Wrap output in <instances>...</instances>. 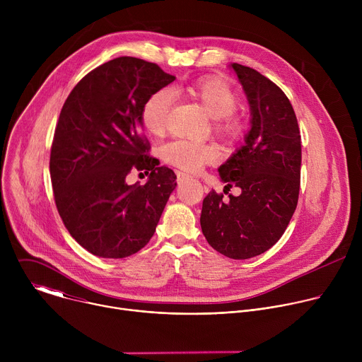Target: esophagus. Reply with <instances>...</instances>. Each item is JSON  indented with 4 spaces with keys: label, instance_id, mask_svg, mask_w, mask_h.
<instances>
[{
    "label": "esophagus",
    "instance_id": "esophagus-1",
    "mask_svg": "<svg viewBox=\"0 0 362 362\" xmlns=\"http://www.w3.org/2000/svg\"><path fill=\"white\" fill-rule=\"evenodd\" d=\"M189 179H190L189 175H186V173H183V172H177V182H179V183H183V182L189 180Z\"/></svg>",
    "mask_w": 362,
    "mask_h": 362
}]
</instances>
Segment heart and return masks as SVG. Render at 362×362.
Masks as SVG:
<instances>
[{
  "instance_id": "heart-1",
  "label": "heart",
  "mask_w": 362,
  "mask_h": 362,
  "mask_svg": "<svg viewBox=\"0 0 362 362\" xmlns=\"http://www.w3.org/2000/svg\"><path fill=\"white\" fill-rule=\"evenodd\" d=\"M176 95L186 94L196 100L209 117L215 119V132L226 141H238L243 134V122L235 116L239 100L235 91L222 80L199 78L186 86L173 88ZM169 88H160L147 97L141 107V124L153 136H160L166 130L168 116L175 101ZM163 160L187 173H199L204 166L215 163L219 151L208 143L173 140L162 148Z\"/></svg>"
}]
</instances>
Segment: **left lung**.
<instances>
[{"instance_id": "obj_1", "label": "left lung", "mask_w": 362, "mask_h": 362, "mask_svg": "<svg viewBox=\"0 0 362 362\" xmlns=\"http://www.w3.org/2000/svg\"><path fill=\"white\" fill-rule=\"evenodd\" d=\"M232 69L250 106V130L233 156L219 168L225 189L203 199L200 226L209 245L232 259H247L272 247L296 209L300 186V133L286 94L250 67ZM226 190H223L226 193Z\"/></svg>"}]
</instances>
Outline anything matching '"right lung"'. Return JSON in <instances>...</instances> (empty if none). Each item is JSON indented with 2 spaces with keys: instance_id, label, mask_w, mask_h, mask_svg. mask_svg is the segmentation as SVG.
Returning a JSON list of instances; mask_svg holds the SVG:
<instances>
[{
  "instance_id": "1",
  "label": "right lung",
  "mask_w": 362,
  "mask_h": 362,
  "mask_svg": "<svg viewBox=\"0 0 362 362\" xmlns=\"http://www.w3.org/2000/svg\"><path fill=\"white\" fill-rule=\"evenodd\" d=\"M175 78L154 63L117 57L86 74L64 103L51 183L64 226L95 256L120 259L144 247L177 185L140 130L147 97ZM133 170L148 174V183L127 185Z\"/></svg>"
}]
</instances>
